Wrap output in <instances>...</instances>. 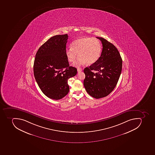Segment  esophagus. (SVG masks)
<instances>
[{"label":"esophagus","mask_w":155,"mask_h":155,"mask_svg":"<svg viewBox=\"0 0 155 155\" xmlns=\"http://www.w3.org/2000/svg\"><path fill=\"white\" fill-rule=\"evenodd\" d=\"M82 71V68H77V71L78 72H81Z\"/></svg>","instance_id":"esophagus-1"}]
</instances>
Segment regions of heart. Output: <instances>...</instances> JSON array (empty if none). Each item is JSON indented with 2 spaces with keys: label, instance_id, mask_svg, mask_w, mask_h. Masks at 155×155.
Listing matches in <instances>:
<instances>
[{
  "label": "heart",
  "instance_id": "b5f03b06",
  "mask_svg": "<svg viewBox=\"0 0 155 155\" xmlns=\"http://www.w3.org/2000/svg\"><path fill=\"white\" fill-rule=\"evenodd\" d=\"M71 47L67 48L65 53L69 62L79 67L87 63H95L100 58L102 46L99 40L92 37H84L75 40L71 44Z\"/></svg>",
  "mask_w": 155,
  "mask_h": 155
}]
</instances>
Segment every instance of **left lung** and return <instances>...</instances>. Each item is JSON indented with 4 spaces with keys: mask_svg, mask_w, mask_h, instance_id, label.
<instances>
[{
    "mask_svg": "<svg viewBox=\"0 0 155 155\" xmlns=\"http://www.w3.org/2000/svg\"><path fill=\"white\" fill-rule=\"evenodd\" d=\"M103 45L100 58L84 70V85L87 92L96 99L108 95L116 86L122 69L123 61L115 46L102 37H97ZM96 71V73L92 72Z\"/></svg>",
    "mask_w": 155,
    "mask_h": 155,
    "instance_id": "8db88e82",
    "label": "left lung"
}]
</instances>
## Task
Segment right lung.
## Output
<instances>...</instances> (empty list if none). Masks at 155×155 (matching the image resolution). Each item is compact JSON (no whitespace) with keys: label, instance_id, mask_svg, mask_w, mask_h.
<instances>
[{"label":"right lung","instance_id":"right-lung-1","mask_svg":"<svg viewBox=\"0 0 155 155\" xmlns=\"http://www.w3.org/2000/svg\"><path fill=\"white\" fill-rule=\"evenodd\" d=\"M67 34L50 38L36 52L34 64L35 79L42 92L53 100L61 99L69 91L68 81L77 74L69 66L65 53Z\"/></svg>","mask_w":155,"mask_h":155}]
</instances>
